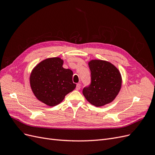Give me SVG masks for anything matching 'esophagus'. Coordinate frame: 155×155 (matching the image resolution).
Returning a JSON list of instances; mask_svg holds the SVG:
<instances>
[{
	"instance_id": "esophagus-1",
	"label": "esophagus",
	"mask_w": 155,
	"mask_h": 155,
	"mask_svg": "<svg viewBox=\"0 0 155 155\" xmlns=\"http://www.w3.org/2000/svg\"><path fill=\"white\" fill-rule=\"evenodd\" d=\"M81 88V83H78L76 85V90L79 91Z\"/></svg>"
}]
</instances>
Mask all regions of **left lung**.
I'll return each mask as SVG.
<instances>
[{"instance_id": "obj_1", "label": "left lung", "mask_w": 155, "mask_h": 155, "mask_svg": "<svg viewBox=\"0 0 155 155\" xmlns=\"http://www.w3.org/2000/svg\"><path fill=\"white\" fill-rule=\"evenodd\" d=\"M91 83L83 89L87 100L93 105L101 107L114 100L121 88L119 70L109 62L92 60L88 63Z\"/></svg>"}]
</instances>
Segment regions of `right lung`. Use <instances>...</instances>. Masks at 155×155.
Segmentation results:
<instances>
[{
  "label": "right lung",
  "mask_w": 155,
  "mask_h": 155,
  "mask_svg": "<svg viewBox=\"0 0 155 155\" xmlns=\"http://www.w3.org/2000/svg\"><path fill=\"white\" fill-rule=\"evenodd\" d=\"M59 58L46 59L35 67L30 76V85L36 97L49 106L57 105L76 88L73 72L63 67Z\"/></svg>",
  "instance_id": "add662e5"
}]
</instances>
